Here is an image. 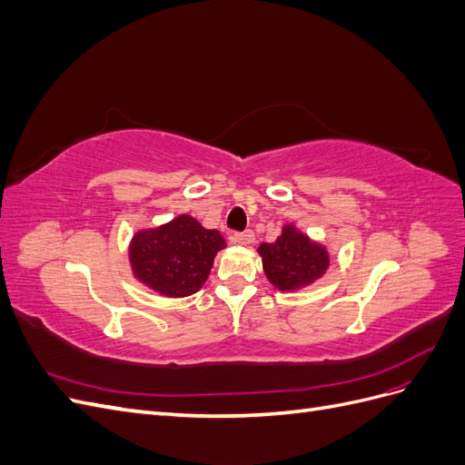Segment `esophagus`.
I'll use <instances>...</instances> for the list:
<instances>
[{
    "instance_id": "34e87169",
    "label": "esophagus",
    "mask_w": 465,
    "mask_h": 465,
    "mask_svg": "<svg viewBox=\"0 0 465 465\" xmlns=\"http://www.w3.org/2000/svg\"><path fill=\"white\" fill-rule=\"evenodd\" d=\"M232 241L238 244H252L254 242V232L252 231H242V232H234Z\"/></svg>"
}]
</instances>
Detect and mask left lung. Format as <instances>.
Instances as JSON below:
<instances>
[{"label": "left lung", "instance_id": "obj_1", "mask_svg": "<svg viewBox=\"0 0 465 465\" xmlns=\"http://www.w3.org/2000/svg\"><path fill=\"white\" fill-rule=\"evenodd\" d=\"M263 272L281 291H297L312 283L328 270L330 256L323 246L312 242L306 234L287 227L275 242H263L260 248Z\"/></svg>", "mask_w": 465, "mask_h": 465}]
</instances>
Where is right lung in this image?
<instances>
[{
  "instance_id": "1",
  "label": "right lung",
  "mask_w": 465,
  "mask_h": 465,
  "mask_svg": "<svg viewBox=\"0 0 465 465\" xmlns=\"http://www.w3.org/2000/svg\"><path fill=\"white\" fill-rule=\"evenodd\" d=\"M224 248L219 231L203 229L190 215H180L159 229L134 236L130 260L139 281L166 297H188L200 291Z\"/></svg>"
}]
</instances>
